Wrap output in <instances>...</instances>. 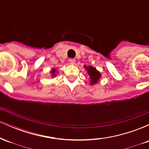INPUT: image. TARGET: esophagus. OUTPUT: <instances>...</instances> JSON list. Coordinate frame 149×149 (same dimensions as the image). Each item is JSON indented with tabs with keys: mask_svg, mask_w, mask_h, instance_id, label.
Segmentation results:
<instances>
[{
	"mask_svg": "<svg viewBox=\"0 0 149 149\" xmlns=\"http://www.w3.org/2000/svg\"><path fill=\"white\" fill-rule=\"evenodd\" d=\"M69 62H70V64H72V65L75 64V63H76V59H69Z\"/></svg>",
	"mask_w": 149,
	"mask_h": 149,
	"instance_id": "obj_1",
	"label": "esophagus"
}]
</instances>
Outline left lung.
I'll use <instances>...</instances> for the list:
<instances>
[{
    "mask_svg": "<svg viewBox=\"0 0 149 149\" xmlns=\"http://www.w3.org/2000/svg\"><path fill=\"white\" fill-rule=\"evenodd\" d=\"M84 67L85 69L88 71V73L89 76H90V84L93 85L98 83L99 80H100V78H101V73L99 72L95 68H94L93 66H87L86 65H85Z\"/></svg>",
    "mask_w": 149,
    "mask_h": 149,
    "instance_id": "left-lung-1",
    "label": "left lung"
}]
</instances>
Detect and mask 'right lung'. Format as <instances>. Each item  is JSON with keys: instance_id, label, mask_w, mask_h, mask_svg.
I'll use <instances>...</instances> for the list:
<instances>
[{"instance_id": "right-lung-1", "label": "right lung", "mask_w": 149, "mask_h": 149, "mask_svg": "<svg viewBox=\"0 0 149 149\" xmlns=\"http://www.w3.org/2000/svg\"><path fill=\"white\" fill-rule=\"evenodd\" d=\"M57 71H56L55 69H52V70L50 71V73H51V77L52 78H54V77L57 76Z\"/></svg>"}]
</instances>
